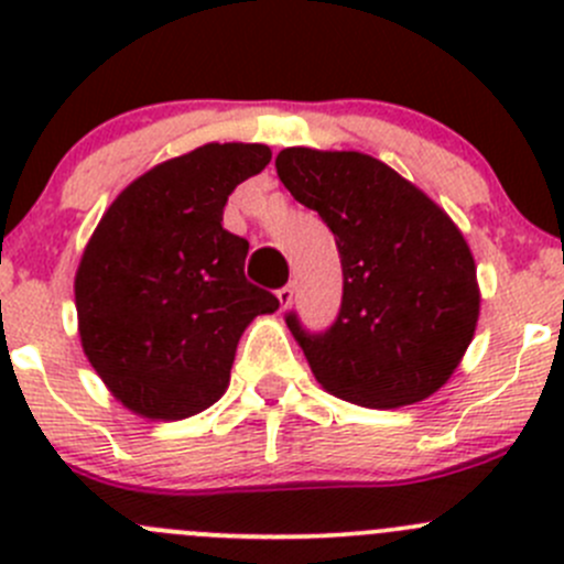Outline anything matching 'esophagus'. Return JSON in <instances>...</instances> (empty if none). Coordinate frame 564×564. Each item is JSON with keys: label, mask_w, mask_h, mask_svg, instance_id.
Returning <instances> with one entry per match:
<instances>
[{"label": "esophagus", "mask_w": 564, "mask_h": 564, "mask_svg": "<svg viewBox=\"0 0 564 564\" xmlns=\"http://www.w3.org/2000/svg\"><path fill=\"white\" fill-rule=\"evenodd\" d=\"M292 300H294V283H286L283 289H278V303H281L283 311L292 305Z\"/></svg>", "instance_id": "esophagus-1"}]
</instances>
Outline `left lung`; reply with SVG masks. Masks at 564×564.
<instances>
[{"label": "left lung", "instance_id": "1", "mask_svg": "<svg viewBox=\"0 0 564 564\" xmlns=\"http://www.w3.org/2000/svg\"><path fill=\"white\" fill-rule=\"evenodd\" d=\"M278 176L335 235L344 267L338 318L305 333L316 382L368 409L434 395L458 368L480 316L477 267L451 215L388 163L362 152L289 147Z\"/></svg>", "mask_w": 564, "mask_h": 564}]
</instances>
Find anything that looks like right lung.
<instances>
[{"label":"right lung","mask_w":564,"mask_h":564,"mask_svg":"<svg viewBox=\"0 0 564 564\" xmlns=\"http://www.w3.org/2000/svg\"><path fill=\"white\" fill-rule=\"evenodd\" d=\"M264 144H204L158 163L111 202L76 272L78 335L122 406L185 420L229 388L246 327L278 297L246 278L248 240L224 229L231 191Z\"/></svg>","instance_id":"1"}]
</instances>
